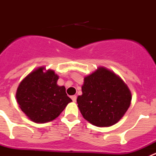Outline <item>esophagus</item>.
I'll return each instance as SVG.
<instances>
[{"label":"esophagus","instance_id":"obj_1","mask_svg":"<svg viewBox=\"0 0 156 156\" xmlns=\"http://www.w3.org/2000/svg\"><path fill=\"white\" fill-rule=\"evenodd\" d=\"M71 99H72V101H74V102H75L77 100V96H75V95H74V96H72L71 97Z\"/></svg>","mask_w":156,"mask_h":156}]
</instances>
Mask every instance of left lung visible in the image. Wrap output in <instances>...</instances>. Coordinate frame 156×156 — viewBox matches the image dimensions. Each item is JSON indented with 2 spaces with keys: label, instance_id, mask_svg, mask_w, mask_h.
<instances>
[{
  "label": "left lung",
  "instance_id": "left-lung-1",
  "mask_svg": "<svg viewBox=\"0 0 156 156\" xmlns=\"http://www.w3.org/2000/svg\"><path fill=\"white\" fill-rule=\"evenodd\" d=\"M82 94L77 98L83 118L93 126L115 125L129 108L132 95L119 75L104 67H99L84 78Z\"/></svg>",
  "mask_w": 156,
  "mask_h": 156
}]
</instances>
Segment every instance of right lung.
<instances>
[{
  "instance_id": "obj_1",
  "label": "right lung",
  "mask_w": 156,
  "mask_h": 156,
  "mask_svg": "<svg viewBox=\"0 0 156 156\" xmlns=\"http://www.w3.org/2000/svg\"><path fill=\"white\" fill-rule=\"evenodd\" d=\"M59 76L40 67L27 74L19 85L16 97L22 112L36 123L51 122L72 101L64 86L57 85Z\"/></svg>"
}]
</instances>
